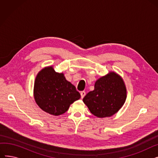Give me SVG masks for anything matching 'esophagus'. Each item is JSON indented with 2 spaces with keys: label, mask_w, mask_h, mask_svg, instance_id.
Returning <instances> with one entry per match:
<instances>
[{
  "label": "esophagus",
  "mask_w": 158,
  "mask_h": 158,
  "mask_svg": "<svg viewBox=\"0 0 158 158\" xmlns=\"http://www.w3.org/2000/svg\"><path fill=\"white\" fill-rule=\"evenodd\" d=\"M85 95H86V92H85V91H82V92H81V96L82 98H83Z\"/></svg>",
  "instance_id": "obj_1"
}]
</instances>
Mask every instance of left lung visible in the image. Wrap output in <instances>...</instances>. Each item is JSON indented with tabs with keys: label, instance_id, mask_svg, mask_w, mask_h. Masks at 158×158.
<instances>
[{
	"label": "left lung",
	"instance_id": "obj_1",
	"mask_svg": "<svg viewBox=\"0 0 158 158\" xmlns=\"http://www.w3.org/2000/svg\"><path fill=\"white\" fill-rule=\"evenodd\" d=\"M94 90L82 99L89 110L98 118L111 117L117 113L126 99V88L122 79L114 72L98 79Z\"/></svg>",
	"mask_w": 158,
	"mask_h": 158
}]
</instances>
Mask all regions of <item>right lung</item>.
Returning <instances> with one entry per match:
<instances>
[{
  "label": "right lung",
  "instance_id": "add662e5",
  "mask_svg": "<svg viewBox=\"0 0 158 158\" xmlns=\"http://www.w3.org/2000/svg\"><path fill=\"white\" fill-rule=\"evenodd\" d=\"M34 95L36 102L44 111L55 116L64 113L70 105L80 98L76 87L62 73L52 66L41 70L35 79Z\"/></svg>",
  "mask_w": 158,
  "mask_h": 158
}]
</instances>
